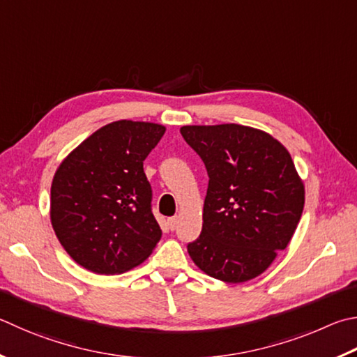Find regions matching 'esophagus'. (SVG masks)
Wrapping results in <instances>:
<instances>
[{
    "instance_id": "1",
    "label": "esophagus",
    "mask_w": 357,
    "mask_h": 357,
    "mask_svg": "<svg viewBox=\"0 0 357 357\" xmlns=\"http://www.w3.org/2000/svg\"><path fill=\"white\" fill-rule=\"evenodd\" d=\"M176 226H178V217L176 215L168 218V228H170L172 231H174V229H176Z\"/></svg>"
}]
</instances>
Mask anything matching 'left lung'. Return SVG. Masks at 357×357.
<instances>
[{
	"mask_svg": "<svg viewBox=\"0 0 357 357\" xmlns=\"http://www.w3.org/2000/svg\"><path fill=\"white\" fill-rule=\"evenodd\" d=\"M209 176L203 229L187 251L215 280L238 284L264 273L287 248L304 207L289 151L270 134L236 125L183 126Z\"/></svg>",
	"mask_w": 357,
	"mask_h": 357,
	"instance_id": "8db88e82",
	"label": "left lung"
}]
</instances>
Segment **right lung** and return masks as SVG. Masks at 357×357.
<instances>
[{
    "mask_svg": "<svg viewBox=\"0 0 357 357\" xmlns=\"http://www.w3.org/2000/svg\"><path fill=\"white\" fill-rule=\"evenodd\" d=\"M165 128L119 120L71 151L51 185V225L75 262L98 275L131 270L162 237L144 160Z\"/></svg>",
    "mask_w": 357,
    "mask_h": 357,
    "instance_id": "right-lung-1",
    "label": "right lung"
}]
</instances>
